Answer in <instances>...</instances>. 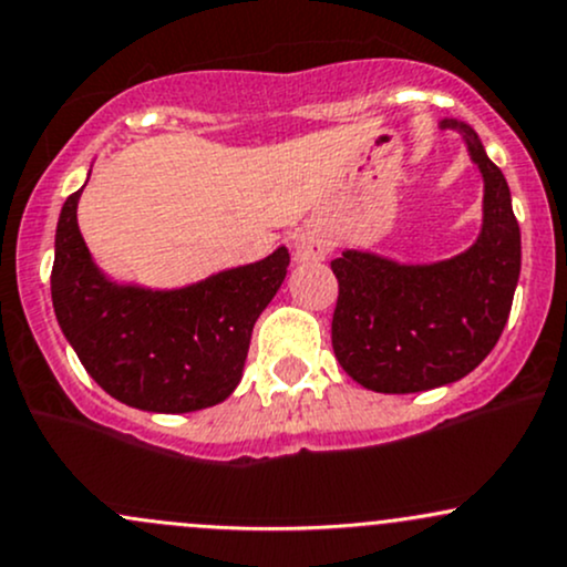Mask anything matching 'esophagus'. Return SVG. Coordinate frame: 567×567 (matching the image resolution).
<instances>
[{
    "label": "esophagus",
    "mask_w": 567,
    "mask_h": 567,
    "mask_svg": "<svg viewBox=\"0 0 567 567\" xmlns=\"http://www.w3.org/2000/svg\"><path fill=\"white\" fill-rule=\"evenodd\" d=\"M332 251V240L324 227L308 224L295 237V259L297 261H321Z\"/></svg>",
    "instance_id": "obj_1"
}]
</instances>
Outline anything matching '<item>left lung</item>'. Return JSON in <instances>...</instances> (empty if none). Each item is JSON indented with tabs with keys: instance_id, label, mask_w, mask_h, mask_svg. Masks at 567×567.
I'll use <instances>...</instances> for the list:
<instances>
[{
	"instance_id": "obj_1",
	"label": "left lung",
	"mask_w": 567,
	"mask_h": 567,
	"mask_svg": "<svg viewBox=\"0 0 567 567\" xmlns=\"http://www.w3.org/2000/svg\"><path fill=\"white\" fill-rule=\"evenodd\" d=\"M460 132L484 178V218L467 251L430 265H403L346 248L332 261L338 306L332 349L340 368L364 389L411 394L465 379L495 349L522 270V237L501 167L473 126Z\"/></svg>"
}]
</instances>
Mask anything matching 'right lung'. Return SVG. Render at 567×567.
<instances>
[{
	"label": "right lung",
	"mask_w": 567,
	"mask_h": 567,
	"mask_svg": "<svg viewBox=\"0 0 567 567\" xmlns=\"http://www.w3.org/2000/svg\"><path fill=\"white\" fill-rule=\"evenodd\" d=\"M81 192L59 213L51 297L83 368L111 398L140 411L224 403L243 379L254 324L286 278V246L181 289L118 284L94 265L78 229Z\"/></svg>",
	"instance_id": "add662e5"
}]
</instances>
